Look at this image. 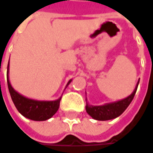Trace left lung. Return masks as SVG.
I'll list each match as a JSON object with an SVG mask.
<instances>
[{
  "label": "left lung",
  "mask_w": 153,
  "mask_h": 153,
  "mask_svg": "<svg viewBox=\"0 0 153 153\" xmlns=\"http://www.w3.org/2000/svg\"><path fill=\"white\" fill-rule=\"evenodd\" d=\"M138 82L137 83L136 88L132 94H131V96H129L128 97H126L123 100H120L118 102L104 104V105H101V106H93V105L88 104L87 101H86L87 113L91 117H92L94 119L100 120V121L110 120V119H113V118L117 117L126 111V108L129 106V104L131 103V101L136 94Z\"/></svg>",
  "instance_id": "1"
}]
</instances>
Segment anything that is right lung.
<instances>
[{
    "label": "right lung",
    "mask_w": 153,
    "mask_h": 153,
    "mask_svg": "<svg viewBox=\"0 0 153 153\" xmlns=\"http://www.w3.org/2000/svg\"><path fill=\"white\" fill-rule=\"evenodd\" d=\"M7 87L13 103L18 111L25 117L35 121H44L56 114L60 106L61 97L56 101H36L28 99L17 93L8 81V65H7ZM71 81L68 82V84Z\"/></svg>",
    "instance_id": "1"
}]
</instances>
